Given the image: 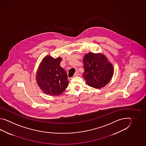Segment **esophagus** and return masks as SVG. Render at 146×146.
I'll return each mask as SVG.
<instances>
[{
    "label": "esophagus",
    "instance_id": "esophagus-1",
    "mask_svg": "<svg viewBox=\"0 0 146 146\" xmlns=\"http://www.w3.org/2000/svg\"><path fill=\"white\" fill-rule=\"evenodd\" d=\"M79 72H75V74H74V77H77L78 76H79Z\"/></svg>",
    "mask_w": 146,
    "mask_h": 146
}]
</instances>
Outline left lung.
<instances>
[{"label": "left lung", "instance_id": "8db88e82", "mask_svg": "<svg viewBox=\"0 0 146 146\" xmlns=\"http://www.w3.org/2000/svg\"><path fill=\"white\" fill-rule=\"evenodd\" d=\"M84 77L90 87L100 89L106 86L112 79L114 68L102 53H88L84 55Z\"/></svg>", "mask_w": 146, "mask_h": 146}]
</instances>
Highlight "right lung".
<instances>
[{
  "label": "right lung",
  "mask_w": 146,
  "mask_h": 146,
  "mask_svg": "<svg viewBox=\"0 0 146 146\" xmlns=\"http://www.w3.org/2000/svg\"><path fill=\"white\" fill-rule=\"evenodd\" d=\"M60 57H44L37 68L36 81L40 90L50 96H59L65 91L69 81L65 70L60 67Z\"/></svg>",
  "instance_id": "obj_1"
}]
</instances>
